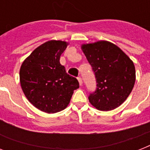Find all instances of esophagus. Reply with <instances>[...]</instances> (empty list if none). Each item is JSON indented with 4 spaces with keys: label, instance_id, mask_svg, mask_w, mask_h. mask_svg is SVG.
Returning a JSON list of instances; mask_svg holds the SVG:
<instances>
[{
    "label": "esophagus",
    "instance_id": "1",
    "mask_svg": "<svg viewBox=\"0 0 150 150\" xmlns=\"http://www.w3.org/2000/svg\"><path fill=\"white\" fill-rule=\"evenodd\" d=\"M78 80H79V85L80 86H82V78L80 77H78Z\"/></svg>",
    "mask_w": 150,
    "mask_h": 150
}]
</instances>
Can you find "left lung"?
Wrapping results in <instances>:
<instances>
[{
	"instance_id": "1",
	"label": "left lung",
	"mask_w": 150,
	"mask_h": 150,
	"mask_svg": "<svg viewBox=\"0 0 150 150\" xmlns=\"http://www.w3.org/2000/svg\"><path fill=\"white\" fill-rule=\"evenodd\" d=\"M82 49L96 78V90L89 93V102L100 110L115 109L134 87V64L118 47L107 41L85 44Z\"/></svg>"
}]
</instances>
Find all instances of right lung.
<instances>
[{
	"label": "right lung",
	"mask_w": 150,
	"mask_h": 150,
	"mask_svg": "<svg viewBox=\"0 0 150 150\" xmlns=\"http://www.w3.org/2000/svg\"><path fill=\"white\" fill-rule=\"evenodd\" d=\"M66 47L64 41L46 42L33 51L20 68L23 93L32 104L46 113L64 109L74 90L79 87L77 79L68 75L60 64Z\"/></svg>",
	"instance_id": "add662e5"
}]
</instances>
